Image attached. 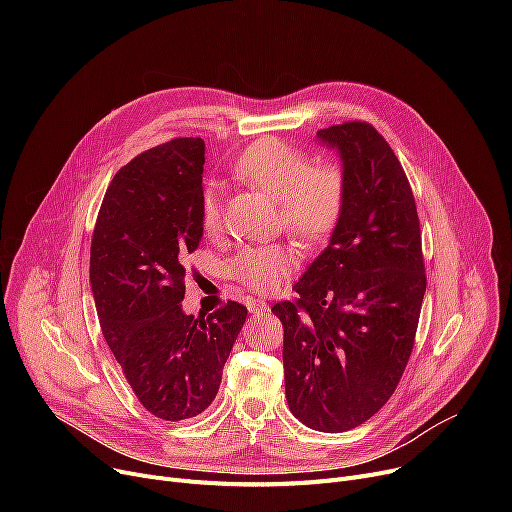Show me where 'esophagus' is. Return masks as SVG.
I'll use <instances>...</instances> for the list:
<instances>
[{
	"label": "esophagus",
	"mask_w": 512,
	"mask_h": 512,
	"mask_svg": "<svg viewBox=\"0 0 512 512\" xmlns=\"http://www.w3.org/2000/svg\"><path fill=\"white\" fill-rule=\"evenodd\" d=\"M247 309H249V313H253V315H265V313H270V305H267V303L261 301V299H251V301L247 303Z\"/></svg>",
	"instance_id": "obj_1"
}]
</instances>
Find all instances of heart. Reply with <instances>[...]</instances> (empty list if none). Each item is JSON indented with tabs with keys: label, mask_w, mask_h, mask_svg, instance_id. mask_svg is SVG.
<instances>
[{
	"label": "heart",
	"mask_w": 512,
	"mask_h": 512,
	"mask_svg": "<svg viewBox=\"0 0 512 512\" xmlns=\"http://www.w3.org/2000/svg\"><path fill=\"white\" fill-rule=\"evenodd\" d=\"M234 174L280 205L286 232L305 245L326 240L346 203V176L334 161H319L282 141H261L240 155ZM222 186L209 182L201 193V224L207 234L222 230ZM294 253L284 245H249L230 259L232 278L249 290L270 292L292 272Z\"/></svg>",
	"instance_id": "obj_1"
}]
</instances>
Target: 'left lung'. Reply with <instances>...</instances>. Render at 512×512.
I'll return each mask as SVG.
<instances>
[{
  "mask_svg": "<svg viewBox=\"0 0 512 512\" xmlns=\"http://www.w3.org/2000/svg\"><path fill=\"white\" fill-rule=\"evenodd\" d=\"M340 153L346 203L328 247L272 307L284 326L288 409L317 432L365 423L394 394L409 363L425 294L411 184L367 122L317 130Z\"/></svg>",
  "mask_w": 512,
  "mask_h": 512,
  "instance_id": "obj_1",
  "label": "left lung"
}]
</instances>
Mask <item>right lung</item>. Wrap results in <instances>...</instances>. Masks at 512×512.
Wrapping results in <instances>:
<instances>
[{
	"mask_svg": "<svg viewBox=\"0 0 512 512\" xmlns=\"http://www.w3.org/2000/svg\"><path fill=\"white\" fill-rule=\"evenodd\" d=\"M205 143L174 139L134 157L110 182L91 240V290L107 346L141 405L182 421L218 394L247 319L228 301L186 315V257L201 242Z\"/></svg>",
	"mask_w": 512,
	"mask_h": 512,
	"instance_id": "right-lung-1",
	"label": "right lung"
}]
</instances>
